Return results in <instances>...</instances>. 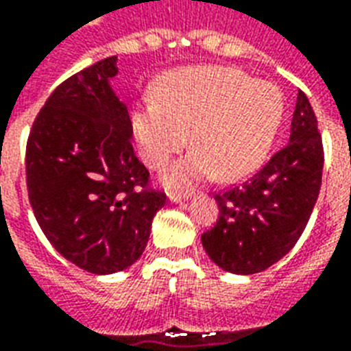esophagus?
Listing matches in <instances>:
<instances>
[{"instance_id":"obj_1","label":"esophagus","mask_w":351,"mask_h":351,"mask_svg":"<svg viewBox=\"0 0 351 351\" xmlns=\"http://www.w3.org/2000/svg\"><path fill=\"white\" fill-rule=\"evenodd\" d=\"M191 195L189 193H169V200L171 202H175V204H182V202H186Z\"/></svg>"}]
</instances>
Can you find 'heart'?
I'll list each match as a JSON object with an SVG mask.
<instances>
[{"label":"heart","instance_id":"b5f03b06","mask_svg":"<svg viewBox=\"0 0 351 351\" xmlns=\"http://www.w3.org/2000/svg\"><path fill=\"white\" fill-rule=\"evenodd\" d=\"M283 95L269 80H252L237 68L199 66L165 75L158 99L132 112L134 136L147 164L160 169L189 141L195 149L164 180L184 187L217 175L232 182L258 169L276 138Z\"/></svg>","mask_w":351,"mask_h":351}]
</instances>
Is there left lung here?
<instances>
[{
	"instance_id": "obj_1",
	"label": "left lung",
	"mask_w": 351,
	"mask_h": 351,
	"mask_svg": "<svg viewBox=\"0 0 351 351\" xmlns=\"http://www.w3.org/2000/svg\"><path fill=\"white\" fill-rule=\"evenodd\" d=\"M322 167L317 117L306 93L298 92L283 149L252 178L215 195L217 224L202 234L211 261L232 274H256L280 261L311 217Z\"/></svg>"
}]
</instances>
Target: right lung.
<instances>
[{
	"mask_svg": "<svg viewBox=\"0 0 351 351\" xmlns=\"http://www.w3.org/2000/svg\"><path fill=\"white\" fill-rule=\"evenodd\" d=\"M117 57L82 69L51 93L27 140L34 217L60 256L92 274L136 263L165 193L132 149L127 104L112 90Z\"/></svg>",
	"mask_w": 351,
	"mask_h": 351,
	"instance_id": "1",
	"label": "right lung"
}]
</instances>
